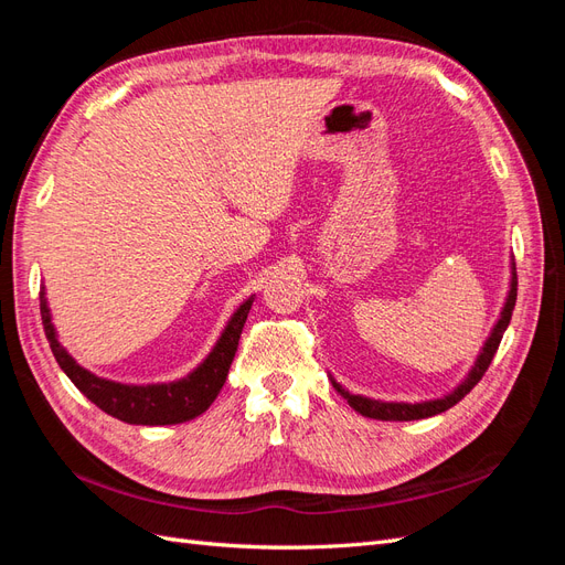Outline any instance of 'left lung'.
Here are the masks:
<instances>
[{
	"label": "left lung",
	"instance_id": "8db88e82",
	"mask_svg": "<svg viewBox=\"0 0 565 565\" xmlns=\"http://www.w3.org/2000/svg\"><path fill=\"white\" fill-rule=\"evenodd\" d=\"M516 287H519V280H516V264H514V259H511L509 292H507L504 306H502V311H500V318H498V322L492 324V330H490V334H488V339H486V344H483L481 351H478L471 370L467 372V377L461 380L450 393H446V396L431 398V401H415V403L377 401V398L361 396V393H351L347 386H341V384L332 377V374H330L332 386L337 388V393H341V396L347 398V403L355 409V413H361L363 417H370V419H382V422H413V419H426V417H434V415L446 413V409H450L455 403H459L478 382H481L486 370L490 367L494 353H498L502 334H504V330L509 328L511 311H514V306H516Z\"/></svg>",
	"mask_w": 565,
	"mask_h": 565
}]
</instances>
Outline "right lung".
<instances>
[{
  "mask_svg": "<svg viewBox=\"0 0 565 565\" xmlns=\"http://www.w3.org/2000/svg\"><path fill=\"white\" fill-rule=\"evenodd\" d=\"M252 301L254 295L237 306L207 358H204L195 370L188 372L185 377L158 384H122L98 377V374L82 367L75 358L61 347L54 322H51L44 285L40 289V311L44 332L51 351H54L56 363L67 374V380H71L96 407L104 409V413L119 422L136 426L181 424L200 417L204 409L214 403L221 386H224L228 377V370L237 351V339L243 334Z\"/></svg>",
  "mask_w": 565,
  "mask_h": 565,
  "instance_id": "obj_1",
  "label": "right lung"
}]
</instances>
